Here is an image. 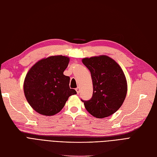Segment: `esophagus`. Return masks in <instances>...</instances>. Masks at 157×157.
<instances>
[{
	"label": "esophagus",
	"mask_w": 157,
	"mask_h": 157,
	"mask_svg": "<svg viewBox=\"0 0 157 157\" xmlns=\"http://www.w3.org/2000/svg\"><path fill=\"white\" fill-rule=\"evenodd\" d=\"M75 90H76V92H77V93L78 94V93H79V91H80V89H79V87H78V88H76V89H75Z\"/></svg>",
	"instance_id": "obj_1"
}]
</instances>
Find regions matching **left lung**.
<instances>
[{
    "mask_svg": "<svg viewBox=\"0 0 157 157\" xmlns=\"http://www.w3.org/2000/svg\"><path fill=\"white\" fill-rule=\"evenodd\" d=\"M82 63L91 74L93 97L82 100L93 117H109L121 108L127 93V82L120 66L107 55L84 58Z\"/></svg>",
    "mask_w": 157,
    "mask_h": 157,
    "instance_id": "obj_1",
    "label": "left lung"
}]
</instances>
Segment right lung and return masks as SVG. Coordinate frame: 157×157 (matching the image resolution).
I'll use <instances>...</instances> for the list:
<instances>
[{
    "label": "right lung",
    "mask_w": 157,
    "mask_h": 157,
    "mask_svg": "<svg viewBox=\"0 0 157 157\" xmlns=\"http://www.w3.org/2000/svg\"><path fill=\"white\" fill-rule=\"evenodd\" d=\"M70 61L68 57L55 55L35 63L25 76L23 90L34 110L46 116L59 113L70 96L77 94L69 86L70 78L63 74Z\"/></svg>",
    "instance_id": "add662e5"
}]
</instances>
